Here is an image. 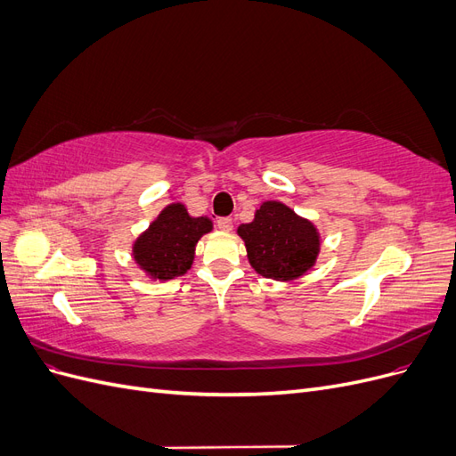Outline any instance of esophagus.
I'll return each instance as SVG.
<instances>
[{
  "label": "esophagus",
  "instance_id": "obj_1",
  "mask_svg": "<svg viewBox=\"0 0 456 456\" xmlns=\"http://www.w3.org/2000/svg\"><path fill=\"white\" fill-rule=\"evenodd\" d=\"M216 226L223 230V232H230L232 230V218L230 216H220L216 220Z\"/></svg>",
  "mask_w": 456,
  "mask_h": 456
}]
</instances>
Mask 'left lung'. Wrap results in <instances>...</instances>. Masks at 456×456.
<instances>
[{"mask_svg":"<svg viewBox=\"0 0 456 456\" xmlns=\"http://www.w3.org/2000/svg\"><path fill=\"white\" fill-rule=\"evenodd\" d=\"M256 273L278 281L305 275L320 255V232L281 201H265L249 224L238 228Z\"/></svg>","mask_w":456,"mask_h":456,"instance_id":"8db88e82","label":"left lung"}]
</instances>
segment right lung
I'll return each mask as SVG.
<instances>
[{
    "instance_id": "add662e5",
    "label": "right lung",
    "mask_w": 456,
    "mask_h": 456,
    "mask_svg": "<svg viewBox=\"0 0 456 456\" xmlns=\"http://www.w3.org/2000/svg\"><path fill=\"white\" fill-rule=\"evenodd\" d=\"M211 230V218L190 216L183 203H171L136 238L133 258L151 280L178 278L191 268L200 238Z\"/></svg>"
}]
</instances>
